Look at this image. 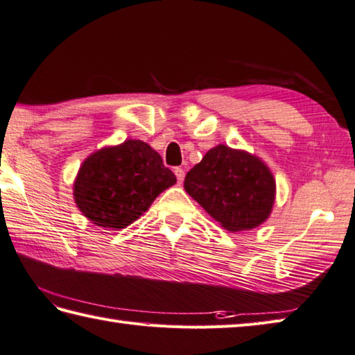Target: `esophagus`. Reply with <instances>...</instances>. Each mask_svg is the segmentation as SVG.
Segmentation results:
<instances>
[{
	"label": "esophagus",
	"mask_w": 355,
	"mask_h": 355,
	"mask_svg": "<svg viewBox=\"0 0 355 355\" xmlns=\"http://www.w3.org/2000/svg\"><path fill=\"white\" fill-rule=\"evenodd\" d=\"M175 177H177V180H178V183L182 184L183 183V180H184V169H182V168H175Z\"/></svg>",
	"instance_id": "esophagus-1"
}]
</instances>
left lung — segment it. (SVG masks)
I'll list each match as a JSON object with an SVG mask.
<instances>
[{"mask_svg": "<svg viewBox=\"0 0 355 355\" xmlns=\"http://www.w3.org/2000/svg\"><path fill=\"white\" fill-rule=\"evenodd\" d=\"M184 189L231 232L260 226L272 211L275 180L259 157L218 144L186 173Z\"/></svg>", "mask_w": 355, "mask_h": 355, "instance_id": "1", "label": "left lung"}]
</instances>
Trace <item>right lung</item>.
I'll list each match as a JSON object with an SVG mask.
<instances>
[{
	"instance_id": "add662e5",
	"label": "right lung",
	"mask_w": 355,
	"mask_h": 355,
	"mask_svg": "<svg viewBox=\"0 0 355 355\" xmlns=\"http://www.w3.org/2000/svg\"><path fill=\"white\" fill-rule=\"evenodd\" d=\"M175 183L158 152L141 140H126L85 159L75 178L73 197L94 225L123 229Z\"/></svg>"
}]
</instances>
